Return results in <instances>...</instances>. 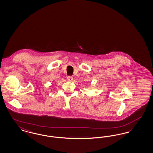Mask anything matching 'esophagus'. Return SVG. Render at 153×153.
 <instances>
[{
    "mask_svg": "<svg viewBox=\"0 0 153 153\" xmlns=\"http://www.w3.org/2000/svg\"><path fill=\"white\" fill-rule=\"evenodd\" d=\"M67 79H68V81H73V77L72 76H68V77H67Z\"/></svg>",
    "mask_w": 153,
    "mask_h": 153,
    "instance_id": "obj_1",
    "label": "esophagus"
}]
</instances>
